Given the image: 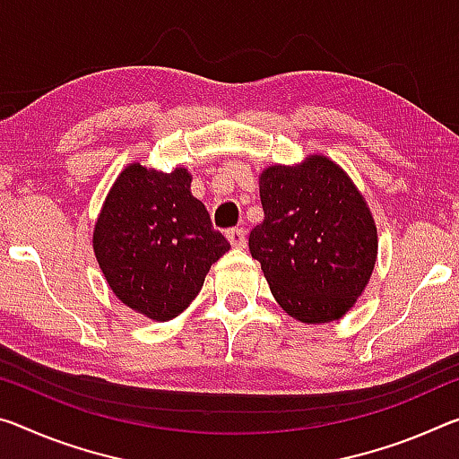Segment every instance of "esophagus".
I'll return each instance as SVG.
<instances>
[{"label":"esophagus","mask_w":459,"mask_h":459,"mask_svg":"<svg viewBox=\"0 0 459 459\" xmlns=\"http://www.w3.org/2000/svg\"><path fill=\"white\" fill-rule=\"evenodd\" d=\"M227 238L230 241L232 247H237V249H243L247 245V237H245V230L241 227H235V229H229L227 230Z\"/></svg>","instance_id":"obj_1"}]
</instances>
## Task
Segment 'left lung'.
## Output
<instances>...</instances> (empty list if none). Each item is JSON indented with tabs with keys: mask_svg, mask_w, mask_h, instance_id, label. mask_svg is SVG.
I'll return each mask as SVG.
<instances>
[{
	"mask_svg": "<svg viewBox=\"0 0 459 459\" xmlns=\"http://www.w3.org/2000/svg\"><path fill=\"white\" fill-rule=\"evenodd\" d=\"M264 221L249 251L280 307L308 325L341 318L372 275L376 224L358 187L326 157L261 173Z\"/></svg>",
	"mask_w": 459,
	"mask_h": 459,
	"instance_id": "obj_1",
	"label": "left lung"
}]
</instances>
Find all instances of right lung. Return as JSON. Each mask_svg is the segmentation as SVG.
Here are the masks:
<instances>
[{
	"instance_id": "add662e5",
	"label": "right lung",
	"mask_w": 459,
	"mask_h": 459,
	"mask_svg": "<svg viewBox=\"0 0 459 459\" xmlns=\"http://www.w3.org/2000/svg\"><path fill=\"white\" fill-rule=\"evenodd\" d=\"M190 184L181 167L161 173L128 165L93 230V251L112 292L152 321H169L190 307L210 265L230 249Z\"/></svg>"
}]
</instances>
